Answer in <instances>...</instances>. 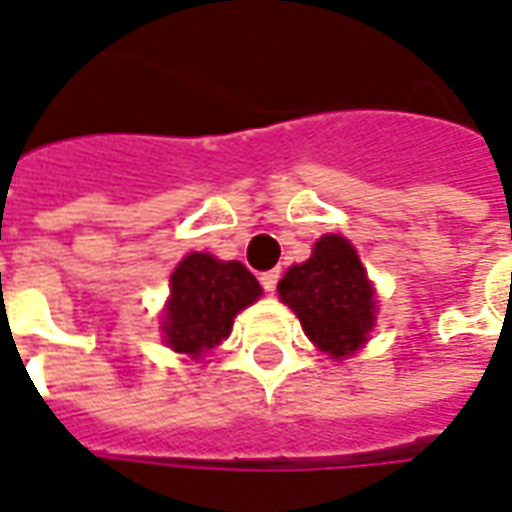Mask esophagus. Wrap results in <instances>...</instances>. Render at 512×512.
Listing matches in <instances>:
<instances>
[{"mask_svg":"<svg viewBox=\"0 0 512 512\" xmlns=\"http://www.w3.org/2000/svg\"><path fill=\"white\" fill-rule=\"evenodd\" d=\"M278 278H281V270H267V273H262V286L267 289V292H275V286H278Z\"/></svg>","mask_w":512,"mask_h":512,"instance_id":"esophagus-1","label":"esophagus"}]
</instances>
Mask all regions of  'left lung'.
Instances as JSON below:
<instances>
[{"label":"left lung","instance_id":"obj_1","mask_svg":"<svg viewBox=\"0 0 512 512\" xmlns=\"http://www.w3.org/2000/svg\"><path fill=\"white\" fill-rule=\"evenodd\" d=\"M278 292L308 339L333 358L358 350L375 325L372 284L355 248L339 234L322 237L308 262L289 267Z\"/></svg>","mask_w":512,"mask_h":512}]
</instances>
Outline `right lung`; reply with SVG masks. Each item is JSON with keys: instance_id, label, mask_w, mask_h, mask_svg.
Returning <instances> with one entry per match:
<instances>
[{"instance_id": "obj_1", "label": "right lung", "mask_w": 512, "mask_h": 512, "mask_svg": "<svg viewBox=\"0 0 512 512\" xmlns=\"http://www.w3.org/2000/svg\"><path fill=\"white\" fill-rule=\"evenodd\" d=\"M262 295L245 264L220 262L209 253H190L170 275L165 339L176 353L198 358L231 333L239 311Z\"/></svg>"}]
</instances>
